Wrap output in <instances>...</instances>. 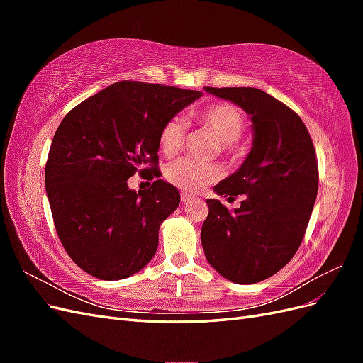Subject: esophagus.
<instances>
[{"instance_id":"34e87169","label":"esophagus","mask_w":363,"mask_h":363,"mask_svg":"<svg viewBox=\"0 0 363 363\" xmlns=\"http://www.w3.org/2000/svg\"><path fill=\"white\" fill-rule=\"evenodd\" d=\"M180 199H182V203H191V201H194V196H191L188 192H182Z\"/></svg>"}]
</instances>
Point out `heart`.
Here are the masks:
<instances>
[{"mask_svg":"<svg viewBox=\"0 0 363 363\" xmlns=\"http://www.w3.org/2000/svg\"><path fill=\"white\" fill-rule=\"evenodd\" d=\"M191 118L221 142L219 147L227 156L236 157L240 155L236 140L244 133L245 119L235 106L228 103L212 104L203 111L192 112ZM184 138L186 125L183 121L171 118L159 133V148L164 156L177 155L184 144ZM219 174L221 172L215 164L196 163L189 159L174 160L164 168V179L186 192L201 191L206 184L218 180Z\"/></svg>","mask_w":363,"mask_h":363,"instance_id":"obj_1","label":"heart"}]
</instances>
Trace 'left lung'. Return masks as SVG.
Returning <instances> with one entry per match:
<instances>
[{
  "instance_id": "left-lung-1",
  "label": "left lung",
  "mask_w": 363,
  "mask_h": 363,
  "mask_svg": "<svg viewBox=\"0 0 363 363\" xmlns=\"http://www.w3.org/2000/svg\"><path fill=\"white\" fill-rule=\"evenodd\" d=\"M244 108L252 147L239 169L213 191L244 201L235 212L207 200L201 227L207 262L233 283L252 284L279 272L298 250L318 194V162L301 118L256 87H204Z\"/></svg>"
}]
</instances>
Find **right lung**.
Masks as SVG:
<instances>
[{"instance_id": "right-lung-1", "label": "right lung", "mask_w": 363, "mask_h": 363, "mask_svg": "<svg viewBox=\"0 0 363 363\" xmlns=\"http://www.w3.org/2000/svg\"><path fill=\"white\" fill-rule=\"evenodd\" d=\"M201 95L124 80L63 118L51 142L45 188L60 242L87 274L123 280L156 255L160 224L179 207L180 194L163 180L136 192L127 180L138 169H155L163 124Z\"/></svg>"}]
</instances>
